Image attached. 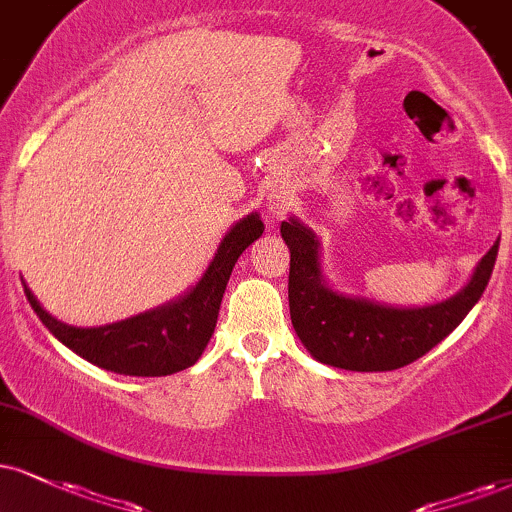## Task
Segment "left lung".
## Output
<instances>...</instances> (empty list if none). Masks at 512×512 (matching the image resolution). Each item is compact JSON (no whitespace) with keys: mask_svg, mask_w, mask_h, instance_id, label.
<instances>
[{"mask_svg":"<svg viewBox=\"0 0 512 512\" xmlns=\"http://www.w3.org/2000/svg\"><path fill=\"white\" fill-rule=\"evenodd\" d=\"M289 246V315L315 361L353 372H384L418 361L449 337L489 285L498 242L477 263L470 282L430 306H391L330 287L320 263V239L289 218L280 225Z\"/></svg>","mask_w":512,"mask_h":512,"instance_id":"left-lung-1","label":"left lung"}]
</instances>
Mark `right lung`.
<instances>
[{"label":"right lung","mask_w":512,"mask_h":512,"mask_svg":"<svg viewBox=\"0 0 512 512\" xmlns=\"http://www.w3.org/2000/svg\"><path fill=\"white\" fill-rule=\"evenodd\" d=\"M263 235L261 213H249L220 239L216 256L189 292L132 318L99 327H75L56 320L25 287L30 306L44 327L80 358L99 368L132 377H163L199 361L213 330L227 280L237 258Z\"/></svg>","instance_id":"right-lung-1"}]
</instances>
